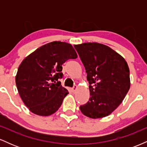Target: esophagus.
<instances>
[{
    "instance_id": "1",
    "label": "esophagus",
    "mask_w": 147,
    "mask_h": 147,
    "mask_svg": "<svg viewBox=\"0 0 147 147\" xmlns=\"http://www.w3.org/2000/svg\"><path fill=\"white\" fill-rule=\"evenodd\" d=\"M77 86H74L73 88H72V92H75V91H76V90H77Z\"/></svg>"
}]
</instances>
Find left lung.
<instances>
[{"label":"left lung","mask_w":147,"mask_h":147,"mask_svg":"<svg viewBox=\"0 0 147 147\" xmlns=\"http://www.w3.org/2000/svg\"><path fill=\"white\" fill-rule=\"evenodd\" d=\"M87 73L90 98L80 106L81 112L97 119L112 113L122 102L130 88L128 64L120 55L98 43L75 45Z\"/></svg>","instance_id":"obj_1"}]
</instances>
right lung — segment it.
Here are the masks:
<instances>
[{
	"mask_svg": "<svg viewBox=\"0 0 147 147\" xmlns=\"http://www.w3.org/2000/svg\"><path fill=\"white\" fill-rule=\"evenodd\" d=\"M77 58L71 44L53 41L25 57L18 68L16 84L25 105L33 113L48 116L59 109L68 94L61 85L62 64Z\"/></svg>",
	"mask_w": 147,
	"mask_h": 147,
	"instance_id": "right-lung-1",
	"label": "right lung"
}]
</instances>
